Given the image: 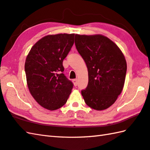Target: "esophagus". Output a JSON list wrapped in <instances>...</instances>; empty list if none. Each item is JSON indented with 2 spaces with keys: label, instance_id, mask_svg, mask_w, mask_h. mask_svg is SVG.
I'll return each instance as SVG.
<instances>
[{
  "label": "esophagus",
  "instance_id": "34e87169",
  "mask_svg": "<svg viewBox=\"0 0 150 150\" xmlns=\"http://www.w3.org/2000/svg\"><path fill=\"white\" fill-rule=\"evenodd\" d=\"M72 81H73V83H74V85L75 86H77V85H78V80L77 79H74V80H72Z\"/></svg>",
  "mask_w": 150,
  "mask_h": 150
}]
</instances>
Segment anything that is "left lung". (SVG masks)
Returning a JSON list of instances; mask_svg holds the SVG:
<instances>
[{
	"label": "left lung",
	"mask_w": 150,
	"mask_h": 150,
	"mask_svg": "<svg viewBox=\"0 0 150 150\" xmlns=\"http://www.w3.org/2000/svg\"><path fill=\"white\" fill-rule=\"evenodd\" d=\"M75 45L88 70V84L81 90L85 103L97 110L109 108L123 88L125 57L114 42L100 35H76Z\"/></svg>",
	"instance_id": "8db88e82"
}]
</instances>
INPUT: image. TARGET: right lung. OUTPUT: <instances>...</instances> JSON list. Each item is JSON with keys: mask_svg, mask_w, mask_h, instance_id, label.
Returning <instances> with one entry per match:
<instances>
[{"mask_svg": "<svg viewBox=\"0 0 150 150\" xmlns=\"http://www.w3.org/2000/svg\"><path fill=\"white\" fill-rule=\"evenodd\" d=\"M74 42V34L47 35L32 47L26 58L27 86L43 108L55 110L65 104L74 84L63 74V61Z\"/></svg>", "mask_w": 150, "mask_h": 150, "instance_id": "add662e5", "label": "right lung"}]
</instances>
